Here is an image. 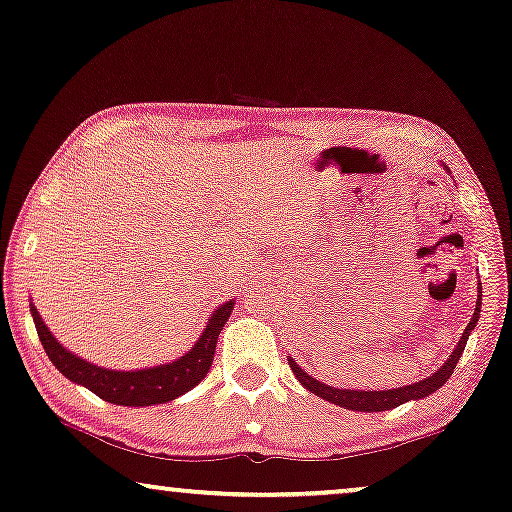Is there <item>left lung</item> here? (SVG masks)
Wrapping results in <instances>:
<instances>
[{
  "mask_svg": "<svg viewBox=\"0 0 512 512\" xmlns=\"http://www.w3.org/2000/svg\"><path fill=\"white\" fill-rule=\"evenodd\" d=\"M443 170L450 172V167L443 165ZM480 307H482V286L478 284V300H475V312H473L471 321H468V326L464 328V333H461V338L457 342V347H454V352L450 354V359H447L443 366L436 370V373H431L429 377H424V380H419L415 384H408V387L380 389V391H361V389L331 387V384H324V382L314 380L312 375H307L305 370L300 368L298 363L291 359V356H289V366L293 370V375H296V380L303 384L307 391H312L314 396L324 398V401H328V403L340 405V408H345V410L384 412V410L398 408V405H403V403H408V401H419V398H426L429 394H433V391H438L440 387H443L447 380H450V375L454 373V368H457L461 354H464L468 335H471L473 328L478 326Z\"/></svg>",
  "mask_w": 512,
  "mask_h": 512,
  "instance_id": "obj_1",
  "label": "left lung"
}]
</instances>
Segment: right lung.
I'll return each mask as SVG.
<instances>
[{
  "instance_id": "1",
  "label": "right lung",
  "mask_w": 512,
  "mask_h": 512,
  "mask_svg": "<svg viewBox=\"0 0 512 512\" xmlns=\"http://www.w3.org/2000/svg\"><path fill=\"white\" fill-rule=\"evenodd\" d=\"M233 307L235 300H228V303L216 307L212 317L207 319L205 331L200 333V338L195 340V345L184 356H179V359L170 363H160V366L139 370H111L81 359V356L69 352L67 347H62L55 340V335L48 331V326L44 324V319H41V314L32 303L30 312L48 359H51L53 366L69 382L81 384V387L90 389L95 396H100L107 403L146 408V405L170 403L205 380L214 361L216 340H219L221 328L226 326Z\"/></svg>"
}]
</instances>
